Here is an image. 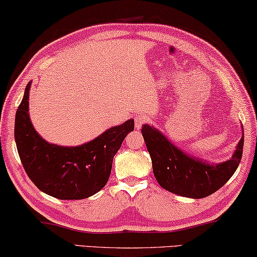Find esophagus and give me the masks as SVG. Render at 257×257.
<instances>
[{"label": "esophagus", "mask_w": 257, "mask_h": 257, "mask_svg": "<svg viewBox=\"0 0 257 257\" xmlns=\"http://www.w3.org/2000/svg\"><path fill=\"white\" fill-rule=\"evenodd\" d=\"M145 122H147V117H145L143 114H139V115L135 116V125L137 129H141L142 125H143Z\"/></svg>", "instance_id": "1"}]
</instances>
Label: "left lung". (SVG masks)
I'll use <instances>...</instances> for the list:
<instances>
[{
	"label": "left lung",
	"instance_id": "1",
	"mask_svg": "<svg viewBox=\"0 0 257 257\" xmlns=\"http://www.w3.org/2000/svg\"><path fill=\"white\" fill-rule=\"evenodd\" d=\"M142 135L150 153L153 174L160 187L183 197L203 198L221 188L234 174L242 156L243 134L232 158L219 164L188 155L153 125H142Z\"/></svg>",
	"mask_w": 257,
	"mask_h": 257
}]
</instances>
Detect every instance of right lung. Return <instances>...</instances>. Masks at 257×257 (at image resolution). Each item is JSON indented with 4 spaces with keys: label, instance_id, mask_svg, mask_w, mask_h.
I'll list each match as a JSON object with an SVG mask.
<instances>
[{
    "label": "right lung",
    "instance_id": "obj_1",
    "mask_svg": "<svg viewBox=\"0 0 257 257\" xmlns=\"http://www.w3.org/2000/svg\"><path fill=\"white\" fill-rule=\"evenodd\" d=\"M31 84L29 82L25 87L15 118V141L26 174L43 193L59 200L92 196L108 181L114 156L124 137L134 130V120L129 118L77 147L48 143L31 122Z\"/></svg>",
    "mask_w": 257,
    "mask_h": 257
}]
</instances>
